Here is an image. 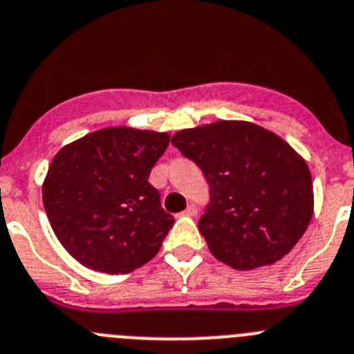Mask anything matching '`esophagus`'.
<instances>
[{"mask_svg": "<svg viewBox=\"0 0 354 354\" xmlns=\"http://www.w3.org/2000/svg\"><path fill=\"white\" fill-rule=\"evenodd\" d=\"M183 215H187V216H196V215H197V208H196V206H194V205H189V206H187V208H185Z\"/></svg>", "mask_w": 354, "mask_h": 354, "instance_id": "1", "label": "esophagus"}]
</instances>
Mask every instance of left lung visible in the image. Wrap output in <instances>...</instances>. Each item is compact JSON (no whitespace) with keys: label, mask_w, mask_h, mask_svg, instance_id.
<instances>
[{"label":"left lung","mask_w":354,"mask_h":354,"mask_svg":"<svg viewBox=\"0 0 354 354\" xmlns=\"http://www.w3.org/2000/svg\"><path fill=\"white\" fill-rule=\"evenodd\" d=\"M173 142L199 165L209 205L199 231L234 270L273 264L298 243L314 212L308 165L277 133L248 122L180 130Z\"/></svg>","instance_id":"1"}]
</instances>
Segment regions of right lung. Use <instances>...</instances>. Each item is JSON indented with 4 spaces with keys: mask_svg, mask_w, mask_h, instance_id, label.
Wrapping results in <instances>:
<instances>
[{
    "mask_svg": "<svg viewBox=\"0 0 354 354\" xmlns=\"http://www.w3.org/2000/svg\"><path fill=\"white\" fill-rule=\"evenodd\" d=\"M169 133L111 127L59 149L44 180L47 218L86 268L129 273L153 259L173 227L148 178Z\"/></svg>",
    "mask_w": 354,
    "mask_h": 354,
    "instance_id": "1",
    "label": "right lung"
}]
</instances>
